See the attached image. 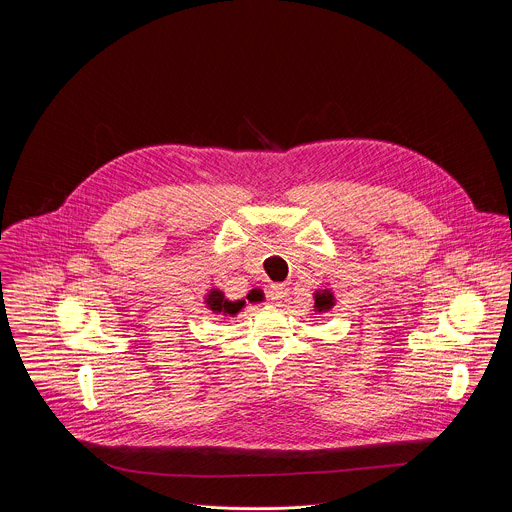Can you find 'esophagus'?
<instances>
[{
    "instance_id": "obj_1",
    "label": "esophagus",
    "mask_w": 512,
    "mask_h": 512,
    "mask_svg": "<svg viewBox=\"0 0 512 512\" xmlns=\"http://www.w3.org/2000/svg\"><path fill=\"white\" fill-rule=\"evenodd\" d=\"M287 285L285 283H273L271 287H269V297H271V301H275V303H283L285 301V297H287Z\"/></svg>"
}]
</instances>
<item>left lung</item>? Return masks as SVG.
Wrapping results in <instances>:
<instances>
[{
  "mask_svg": "<svg viewBox=\"0 0 512 512\" xmlns=\"http://www.w3.org/2000/svg\"><path fill=\"white\" fill-rule=\"evenodd\" d=\"M333 293L329 291V289H323V291H317L315 293V309L319 311V313H323V311H327V309H331L333 307Z\"/></svg>",
  "mask_w": 512,
  "mask_h": 512,
  "instance_id": "8db88e82",
  "label": "left lung"
}]
</instances>
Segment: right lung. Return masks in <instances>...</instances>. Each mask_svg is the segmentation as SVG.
Instances as JSON below:
<instances>
[{
    "mask_svg": "<svg viewBox=\"0 0 512 512\" xmlns=\"http://www.w3.org/2000/svg\"><path fill=\"white\" fill-rule=\"evenodd\" d=\"M205 303L211 311L221 313V315H237L241 311V307L245 305V301H229L225 297V293L219 289H211Z\"/></svg>",
    "mask_w": 512,
    "mask_h": 512,
    "instance_id": "1",
    "label": "right lung"
}]
</instances>
